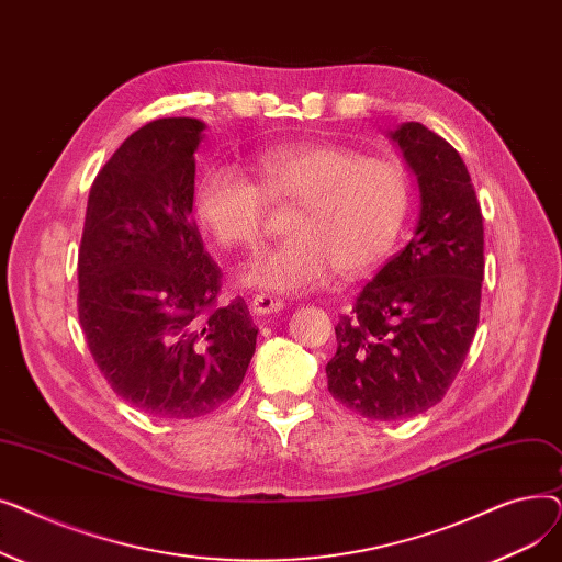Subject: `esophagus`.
<instances>
[{
	"label": "esophagus",
	"instance_id": "esophagus-1",
	"mask_svg": "<svg viewBox=\"0 0 562 562\" xmlns=\"http://www.w3.org/2000/svg\"><path fill=\"white\" fill-rule=\"evenodd\" d=\"M250 307H252V312L259 314V316H261V314H273V312H280V310L284 307V301L271 296V293H257V296H255L252 303H250Z\"/></svg>",
	"mask_w": 562,
	"mask_h": 562
}]
</instances>
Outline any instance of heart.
<instances>
[{
  "label": "heart",
  "instance_id": "1",
  "mask_svg": "<svg viewBox=\"0 0 562 562\" xmlns=\"http://www.w3.org/2000/svg\"><path fill=\"white\" fill-rule=\"evenodd\" d=\"M257 180L239 168H210L195 187L193 214L223 248H257L266 232V203L299 204L289 218L293 239L259 252L248 284L299 293L328 282L335 271H371L398 244L412 206L405 166L367 157L348 145H276L257 161Z\"/></svg>",
  "mask_w": 562,
  "mask_h": 562
}]
</instances>
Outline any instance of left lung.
<instances>
[{"instance_id":"left-lung-1","label":"left lung","mask_w":562,"mask_h":562,"mask_svg":"<svg viewBox=\"0 0 562 562\" xmlns=\"http://www.w3.org/2000/svg\"><path fill=\"white\" fill-rule=\"evenodd\" d=\"M390 136L417 175L419 223L339 318L326 367L333 398L373 422L445 398L479 328L485 273L481 204L456 147L422 123Z\"/></svg>"}]
</instances>
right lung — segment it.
Returning <instances> with one entry per match:
<instances>
[{
  "mask_svg": "<svg viewBox=\"0 0 562 562\" xmlns=\"http://www.w3.org/2000/svg\"><path fill=\"white\" fill-rule=\"evenodd\" d=\"M204 123L136 130L88 193L79 323L111 390L157 419H195L248 371L257 326L244 299L216 307L221 269L191 218Z\"/></svg>",
  "mask_w": 562,
  "mask_h": 562,
  "instance_id": "obj_1",
  "label": "right lung"
}]
</instances>
